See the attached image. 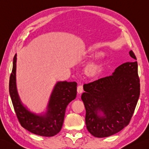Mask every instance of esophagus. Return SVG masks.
I'll use <instances>...</instances> for the list:
<instances>
[{
  "instance_id": "34e87169",
  "label": "esophagus",
  "mask_w": 149,
  "mask_h": 149,
  "mask_svg": "<svg viewBox=\"0 0 149 149\" xmlns=\"http://www.w3.org/2000/svg\"><path fill=\"white\" fill-rule=\"evenodd\" d=\"M77 91L78 92V94H81V93L83 92V85H79L77 86Z\"/></svg>"
}]
</instances>
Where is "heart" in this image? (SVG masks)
<instances>
[{
    "mask_svg": "<svg viewBox=\"0 0 149 149\" xmlns=\"http://www.w3.org/2000/svg\"><path fill=\"white\" fill-rule=\"evenodd\" d=\"M101 54L100 51L92 47H90L86 49V54L87 57L92 58ZM106 65V60L103 57H98L95 60L90 62L84 69L85 74L90 78H96L100 76L103 70L104 65Z\"/></svg>",
    "mask_w": 149,
    "mask_h": 149,
    "instance_id": "b5f03b06",
    "label": "heart"
}]
</instances>
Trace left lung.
<instances>
[{"mask_svg": "<svg viewBox=\"0 0 149 149\" xmlns=\"http://www.w3.org/2000/svg\"><path fill=\"white\" fill-rule=\"evenodd\" d=\"M130 57L136 60L131 50ZM81 100L87 130L97 138L118 133L129 124L140 94L137 61L122 64L112 75L84 84Z\"/></svg>", "mask_w": 149, "mask_h": 149, "instance_id": "1", "label": "left lung"}]
</instances>
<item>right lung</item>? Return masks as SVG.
Masks as SVG:
<instances>
[{
  "mask_svg": "<svg viewBox=\"0 0 149 149\" xmlns=\"http://www.w3.org/2000/svg\"><path fill=\"white\" fill-rule=\"evenodd\" d=\"M15 55L10 77L9 92L15 112L19 123L25 129L35 134L51 137L56 135L62 128L66 109L77 95V83L59 81L54 86L47 107L41 115L32 113L20 101L16 87V61Z\"/></svg>",
  "mask_w": 149,
  "mask_h": 149,
  "instance_id": "obj_1",
  "label": "right lung"
}]
</instances>
